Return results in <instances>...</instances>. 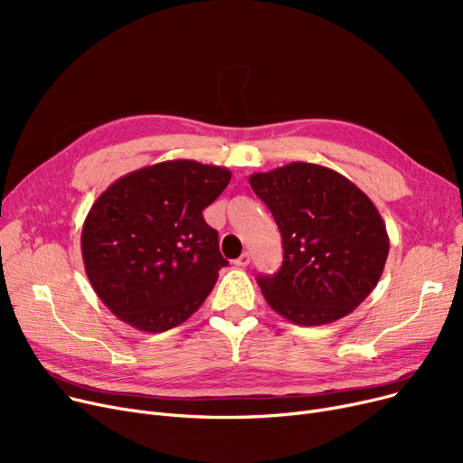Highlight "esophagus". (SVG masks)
Returning <instances> with one entry per match:
<instances>
[{
    "label": "esophagus",
    "instance_id": "1",
    "mask_svg": "<svg viewBox=\"0 0 463 463\" xmlns=\"http://www.w3.org/2000/svg\"><path fill=\"white\" fill-rule=\"evenodd\" d=\"M251 262V257H250V253L246 251V253H241L236 260H234V264L236 266H241V269H246V266Z\"/></svg>",
    "mask_w": 463,
    "mask_h": 463
}]
</instances>
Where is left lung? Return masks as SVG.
Returning a JSON list of instances; mask_svg holds the SVG:
<instances>
[{"label": "left lung", "mask_w": 463, "mask_h": 463, "mask_svg": "<svg viewBox=\"0 0 463 463\" xmlns=\"http://www.w3.org/2000/svg\"><path fill=\"white\" fill-rule=\"evenodd\" d=\"M283 238V264L257 283L269 306L300 326L345 317L375 288L388 257L375 204L351 180L313 163L250 176Z\"/></svg>", "instance_id": "8db88e82"}]
</instances>
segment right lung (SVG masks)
Here are the masks:
<instances>
[{
    "label": "right lung",
    "mask_w": 463,
    "mask_h": 463,
    "mask_svg": "<svg viewBox=\"0 0 463 463\" xmlns=\"http://www.w3.org/2000/svg\"><path fill=\"white\" fill-rule=\"evenodd\" d=\"M225 166H142L99 194L82 227L86 276L119 321L165 332L197 311L229 262L203 217L231 182Z\"/></svg>",
    "instance_id": "add662e5"
}]
</instances>
